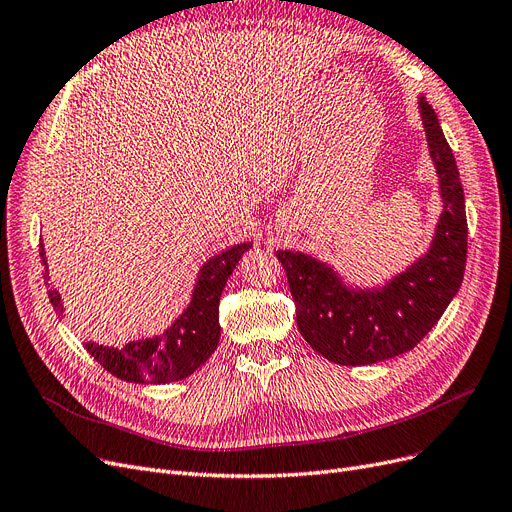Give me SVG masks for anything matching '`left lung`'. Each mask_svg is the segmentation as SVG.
<instances>
[{"label":"left lung","instance_id":"8db88e82","mask_svg":"<svg viewBox=\"0 0 512 512\" xmlns=\"http://www.w3.org/2000/svg\"><path fill=\"white\" fill-rule=\"evenodd\" d=\"M443 214L424 256L377 288H356L330 264L279 250L303 339L326 360L364 366L411 351L434 328L464 279L468 224L464 188L453 152L432 105L419 97Z\"/></svg>","mask_w":512,"mask_h":512}]
</instances>
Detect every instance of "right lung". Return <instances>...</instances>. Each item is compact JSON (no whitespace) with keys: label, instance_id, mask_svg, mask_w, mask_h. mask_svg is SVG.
I'll list each match as a JSON object with an SVG mask.
<instances>
[{"label":"right lung","instance_id":"obj_1","mask_svg":"<svg viewBox=\"0 0 512 512\" xmlns=\"http://www.w3.org/2000/svg\"><path fill=\"white\" fill-rule=\"evenodd\" d=\"M252 248V243H237L226 252L209 258L195 281L190 303L173 320V324L148 339H137L125 347H108L86 341L84 349L91 354L108 373L129 383H169L180 381L214 354L220 341L218 307L226 279L233 275L241 256ZM40 258L48 277V262L44 243H40ZM48 286V281H46ZM48 298L52 307L63 315L61 294L48 286Z\"/></svg>","mask_w":512,"mask_h":512}]
</instances>
